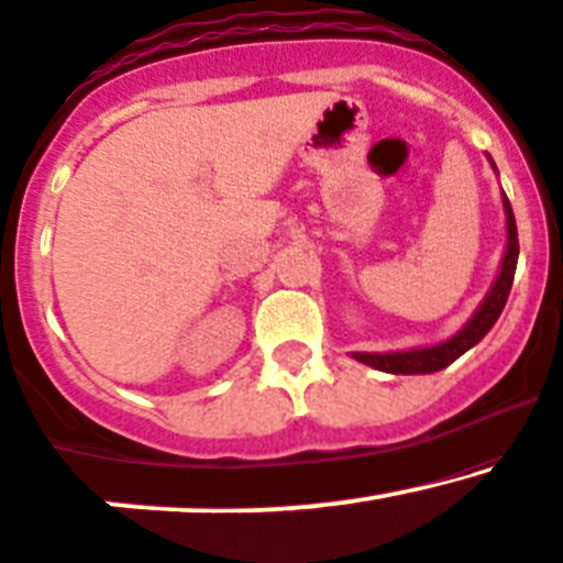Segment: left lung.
<instances>
[{
	"instance_id": "obj_1",
	"label": "left lung",
	"mask_w": 563,
	"mask_h": 563,
	"mask_svg": "<svg viewBox=\"0 0 563 563\" xmlns=\"http://www.w3.org/2000/svg\"><path fill=\"white\" fill-rule=\"evenodd\" d=\"M505 207V223H508V247H505V257L500 265V276L492 284L489 295H486L478 311L473 319L463 327L454 338L444 340V343L431 345V349H415V351H399V353H353L362 364L375 366L380 372H390V375H428V372H439L450 366L454 358L463 356L465 351L473 349L486 332L495 327L500 319L505 302H508L510 287H514L516 263H519V231H516V218L510 210L508 197H503Z\"/></svg>"
}]
</instances>
